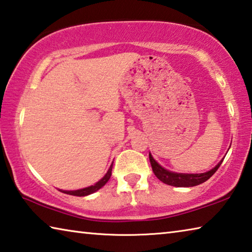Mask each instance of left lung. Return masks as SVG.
<instances>
[{
  "instance_id": "8db88e82",
  "label": "left lung",
  "mask_w": 252,
  "mask_h": 252,
  "mask_svg": "<svg viewBox=\"0 0 252 252\" xmlns=\"http://www.w3.org/2000/svg\"><path fill=\"white\" fill-rule=\"evenodd\" d=\"M149 159H150V163L152 167V171L156 174V177L159 179L165 185L173 186V187H194L198 185H201V183L206 182L209 178L212 177L222 163L223 160H221L218 164L216 165L215 168L211 169L210 171L206 173H198V174H187V173H176L168 171L159 165L153 159L151 155H149Z\"/></svg>"
}]
</instances>
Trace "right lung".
Returning <instances> with one entry per match:
<instances>
[{
    "label": "right lung",
    "instance_id": "right-lung-1",
    "mask_svg": "<svg viewBox=\"0 0 252 252\" xmlns=\"http://www.w3.org/2000/svg\"><path fill=\"white\" fill-rule=\"evenodd\" d=\"M111 174H112V164H111V167H110V169L108 170V172H106L105 176H104L103 178H102L99 182H96L94 186L84 188V189L75 190V191H63V192L66 193V194L76 195V197H84V195L91 194V193H93V192H95V191H97L99 189H101V188L103 187V186L105 185V183L109 181Z\"/></svg>",
    "mask_w": 252,
    "mask_h": 252
}]
</instances>
